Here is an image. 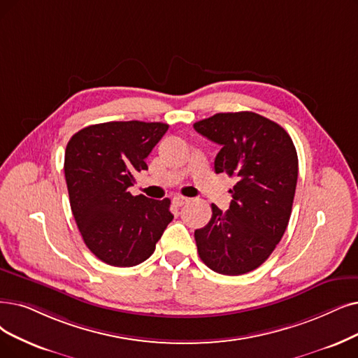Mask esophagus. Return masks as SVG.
Instances as JSON below:
<instances>
[{
  "mask_svg": "<svg viewBox=\"0 0 358 358\" xmlns=\"http://www.w3.org/2000/svg\"><path fill=\"white\" fill-rule=\"evenodd\" d=\"M187 203H188V198H185V196H175L173 198L175 207H182V206H185Z\"/></svg>",
  "mask_w": 358,
  "mask_h": 358,
  "instance_id": "34e87169",
  "label": "esophagus"
}]
</instances>
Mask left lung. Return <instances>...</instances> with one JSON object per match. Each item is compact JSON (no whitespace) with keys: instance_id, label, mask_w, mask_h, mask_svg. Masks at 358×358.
Masks as SVG:
<instances>
[{"instance_id":"left-lung-1","label":"left lung","mask_w":358,"mask_h":358,"mask_svg":"<svg viewBox=\"0 0 358 358\" xmlns=\"http://www.w3.org/2000/svg\"><path fill=\"white\" fill-rule=\"evenodd\" d=\"M194 129L222 147L214 171L236 179L229 210L211 204L210 222L194 234L199 259L222 275L248 273L287 231L298 179L295 145L282 126L252 111L217 113Z\"/></svg>"}]
</instances>
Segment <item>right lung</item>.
I'll return each mask as SVG.
<instances>
[{
  "mask_svg": "<svg viewBox=\"0 0 358 358\" xmlns=\"http://www.w3.org/2000/svg\"><path fill=\"white\" fill-rule=\"evenodd\" d=\"M167 129L160 122H107L83 127L66 147L71 213L85 244L110 266L145 262L173 220L169 198L159 201L129 192Z\"/></svg>",
  "mask_w": 358,
  "mask_h": 358,
  "instance_id": "add662e5",
  "label": "right lung"
}]
</instances>
